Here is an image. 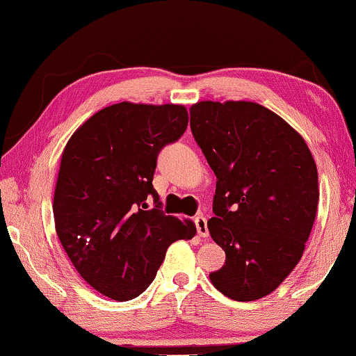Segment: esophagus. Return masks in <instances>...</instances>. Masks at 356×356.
<instances>
[{"label":"esophagus","instance_id":"34e87169","mask_svg":"<svg viewBox=\"0 0 356 356\" xmlns=\"http://www.w3.org/2000/svg\"><path fill=\"white\" fill-rule=\"evenodd\" d=\"M195 228H197V234L200 238H209V228H207V218L204 215H197L194 218Z\"/></svg>","mask_w":356,"mask_h":356}]
</instances>
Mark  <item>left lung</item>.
I'll list each match as a JSON object with an SVG mask.
<instances>
[{
  "label": "left lung",
  "mask_w": 356,
  "mask_h": 356,
  "mask_svg": "<svg viewBox=\"0 0 356 356\" xmlns=\"http://www.w3.org/2000/svg\"><path fill=\"white\" fill-rule=\"evenodd\" d=\"M189 114L216 177L207 226L226 254L210 281L233 300H257L302 259L318 209L316 163L289 123L255 102L202 101Z\"/></svg>",
  "instance_id": "8db88e82"
}]
</instances>
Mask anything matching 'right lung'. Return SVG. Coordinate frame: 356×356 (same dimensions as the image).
<instances>
[{"mask_svg": "<svg viewBox=\"0 0 356 356\" xmlns=\"http://www.w3.org/2000/svg\"><path fill=\"white\" fill-rule=\"evenodd\" d=\"M186 127L184 106L118 102L90 117L64 149L56 233L80 276L112 300L143 293L168 245L194 238L193 221L163 213L152 186L159 152Z\"/></svg>", "mask_w": 356, "mask_h": 356, "instance_id": "add662e5", "label": "right lung"}]
</instances>
